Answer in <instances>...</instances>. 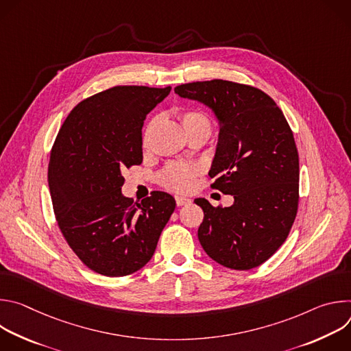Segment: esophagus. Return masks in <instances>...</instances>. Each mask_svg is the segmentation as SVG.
Here are the masks:
<instances>
[{
  "label": "esophagus",
  "instance_id": "1",
  "mask_svg": "<svg viewBox=\"0 0 351 351\" xmlns=\"http://www.w3.org/2000/svg\"><path fill=\"white\" fill-rule=\"evenodd\" d=\"M175 199H176V206H178V207L186 206V204H189V203L191 202L190 198H187V197H182V195H176V197H175Z\"/></svg>",
  "mask_w": 351,
  "mask_h": 351
}]
</instances>
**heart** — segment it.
Segmentation results:
<instances>
[{"label":"heart","mask_w":351,"mask_h":351,"mask_svg":"<svg viewBox=\"0 0 351 351\" xmlns=\"http://www.w3.org/2000/svg\"><path fill=\"white\" fill-rule=\"evenodd\" d=\"M180 121L183 123V128L186 133L193 132V130H206L211 134V121L210 118L195 110H189L180 114ZM157 119H152L147 126L143 130L141 136V143L144 147L148 145L149 138H152V134L156 129ZM199 173V168L197 165L191 164H182V162H171L168 164L160 173V182L164 187H167L171 191L175 193H186L190 191L194 186L195 178Z\"/></svg>","instance_id":"heart-1"}]
</instances>
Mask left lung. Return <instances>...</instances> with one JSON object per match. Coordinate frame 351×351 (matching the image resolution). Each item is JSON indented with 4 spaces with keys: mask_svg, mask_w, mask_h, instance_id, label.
Masks as SVG:
<instances>
[{
    "mask_svg": "<svg viewBox=\"0 0 351 351\" xmlns=\"http://www.w3.org/2000/svg\"><path fill=\"white\" fill-rule=\"evenodd\" d=\"M175 93L215 111L221 134L211 187L234 198L225 208L194 199L204 211L198 240L223 267L256 268L285 243L297 215L300 169L293 132L274 99L254 86L214 79L176 86Z\"/></svg>",
    "mask_w": 351,
    "mask_h": 351,
    "instance_id": "1",
    "label": "left lung"
}]
</instances>
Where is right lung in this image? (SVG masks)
Returning a JSON list of instances; mask_svg holds the SVG:
<instances>
[{"label": "right lung", "mask_w": 351, "mask_h": 351, "mask_svg": "<svg viewBox=\"0 0 351 351\" xmlns=\"http://www.w3.org/2000/svg\"><path fill=\"white\" fill-rule=\"evenodd\" d=\"M148 86H115L80 101L49 154L48 186L68 245L91 271L126 276L152 260L175 198L153 191L141 204L123 197V171L143 162L147 114L169 94Z\"/></svg>", "instance_id": "add662e5"}]
</instances>
